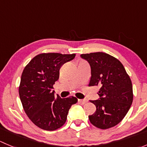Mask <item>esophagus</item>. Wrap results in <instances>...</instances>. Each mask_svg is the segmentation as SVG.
<instances>
[{
  "label": "esophagus",
  "mask_w": 147,
  "mask_h": 147,
  "mask_svg": "<svg viewBox=\"0 0 147 147\" xmlns=\"http://www.w3.org/2000/svg\"><path fill=\"white\" fill-rule=\"evenodd\" d=\"M79 102L80 103L82 104V105H84V104L87 103V100H85V99H84V100H79Z\"/></svg>",
  "instance_id": "1"
}]
</instances>
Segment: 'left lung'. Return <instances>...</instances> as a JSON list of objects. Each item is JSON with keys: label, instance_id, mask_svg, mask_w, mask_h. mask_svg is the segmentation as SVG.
Here are the masks:
<instances>
[{"label": "left lung", "instance_id": "1", "mask_svg": "<svg viewBox=\"0 0 147 147\" xmlns=\"http://www.w3.org/2000/svg\"><path fill=\"white\" fill-rule=\"evenodd\" d=\"M80 56L91 67L89 86L100 87V98L90 101L97 109L89 119L102 129L115 127L124 119L132 104L131 79L121 62L110 55L98 52Z\"/></svg>", "mask_w": 147, "mask_h": 147}]
</instances>
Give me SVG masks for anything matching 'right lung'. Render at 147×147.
Masks as SVG:
<instances>
[{"instance_id": "add662e5", "label": "right lung", "mask_w": 147, "mask_h": 147, "mask_svg": "<svg viewBox=\"0 0 147 147\" xmlns=\"http://www.w3.org/2000/svg\"><path fill=\"white\" fill-rule=\"evenodd\" d=\"M75 54L41 53L25 67L19 86V95L25 112L37 127L47 131L60 128L67 119L75 97L55 96L53 84L59 79L60 69L73 60Z\"/></svg>"}]
</instances>
